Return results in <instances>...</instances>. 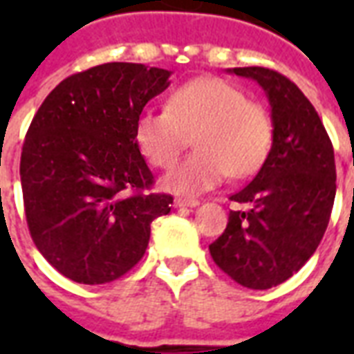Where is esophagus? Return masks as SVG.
Listing matches in <instances>:
<instances>
[{
    "mask_svg": "<svg viewBox=\"0 0 354 354\" xmlns=\"http://www.w3.org/2000/svg\"><path fill=\"white\" fill-rule=\"evenodd\" d=\"M174 204H176L178 207H196L200 202L196 198H176L174 200Z\"/></svg>",
    "mask_w": 354,
    "mask_h": 354,
    "instance_id": "esophagus-1",
    "label": "esophagus"
}]
</instances>
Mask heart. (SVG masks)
<instances>
[{"label":"heart","mask_w":354,"mask_h":354,"mask_svg":"<svg viewBox=\"0 0 354 354\" xmlns=\"http://www.w3.org/2000/svg\"><path fill=\"white\" fill-rule=\"evenodd\" d=\"M191 138L198 150L163 178L172 193L200 194L227 174L235 180L255 174L270 154L274 124L264 106L239 88L200 77L172 91L167 110H145L136 121V143L158 169H169Z\"/></svg>","instance_id":"b5f03b06"}]
</instances>
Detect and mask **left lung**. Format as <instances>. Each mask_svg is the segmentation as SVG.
<instances>
[{"mask_svg": "<svg viewBox=\"0 0 354 354\" xmlns=\"http://www.w3.org/2000/svg\"><path fill=\"white\" fill-rule=\"evenodd\" d=\"M230 71L266 91L274 139L261 171L230 196L248 209L230 211L209 253L239 285L266 290L296 274L324 239L336 194L335 150L318 112L290 79L257 66Z\"/></svg>", "mask_w": 354, "mask_h": 354, "instance_id": "left-lung-1", "label": "left lung"}]
</instances>
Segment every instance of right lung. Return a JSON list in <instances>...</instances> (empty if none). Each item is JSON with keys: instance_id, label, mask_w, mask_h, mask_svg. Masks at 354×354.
Masks as SVG:
<instances>
[{"instance_id": "obj_1", "label": "right lung", "mask_w": 354, "mask_h": 354, "mask_svg": "<svg viewBox=\"0 0 354 354\" xmlns=\"http://www.w3.org/2000/svg\"><path fill=\"white\" fill-rule=\"evenodd\" d=\"M171 71L108 62L64 79L25 136L19 178L36 248L62 275L104 285L132 270L150 224L172 196L149 193L154 176L136 143V121L167 90Z\"/></svg>"}]
</instances>
